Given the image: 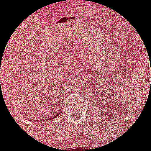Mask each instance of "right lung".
<instances>
[{
	"mask_svg": "<svg viewBox=\"0 0 151 151\" xmlns=\"http://www.w3.org/2000/svg\"><path fill=\"white\" fill-rule=\"evenodd\" d=\"M60 113H61V112H60H60H59V113H57V115H56V116H55V117H56V116H58V115H59V114H60ZM50 118H51V117H50Z\"/></svg>",
	"mask_w": 151,
	"mask_h": 151,
	"instance_id": "add662e5",
	"label": "right lung"
}]
</instances>
